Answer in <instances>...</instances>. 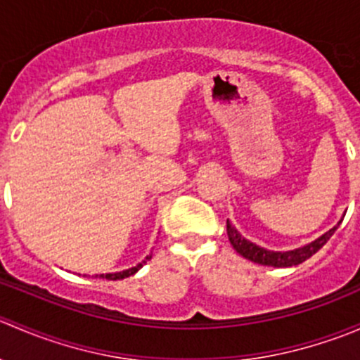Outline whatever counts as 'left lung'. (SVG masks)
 <instances>
[{
    "mask_svg": "<svg viewBox=\"0 0 360 360\" xmlns=\"http://www.w3.org/2000/svg\"><path fill=\"white\" fill-rule=\"evenodd\" d=\"M341 221L336 224V226H333L331 230L326 231L324 235H321V237L315 238L314 242H310V244L303 245V248L292 249V250H284V252H282V250H268L264 248H259V245H256L254 242L244 238L240 233H238L237 228L230 223V219L226 221V233H228V240H230V244L233 245V249L237 250L242 257H245V259L252 261V263H257V264H263V266L289 268V266H296V264L303 263V261H307L308 257L314 256L319 249L324 248V244L333 237V233L338 230Z\"/></svg>",
    "mask_w": 360,
    "mask_h": 360,
    "instance_id": "8db88e82",
    "label": "left lung"
}]
</instances>
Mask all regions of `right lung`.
I'll list each match as a JSON object with an SVG mask.
<instances>
[{
    "mask_svg": "<svg viewBox=\"0 0 360 360\" xmlns=\"http://www.w3.org/2000/svg\"><path fill=\"white\" fill-rule=\"evenodd\" d=\"M148 259H151V254H148V256L144 257V259L141 261L139 264H136V266L129 268V270L115 271V274H101L99 278H108V281H122V278H127V277H130V275L136 274V271H139L141 268H143V264H146ZM96 277H97V275H96Z\"/></svg>",
    "mask_w": 360,
    "mask_h": 360,
    "instance_id": "right-lung-1",
    "label": "right lung"
}]
</instances>
